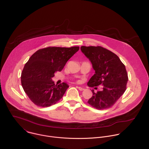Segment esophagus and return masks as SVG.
Here are the masks:
<instances>
[{
  "label": "esophagus",
  "instance_id": "34e87169",
  "mask_svg": "<svg viewBox=\"0 0 149 149\" xmlns=\"http://www.w3.org/2000/svg\"><path fill=\"white\" fill-rule=\"evenodd\" d=\"M77 88H78L80 91H83V90H85L84 88H82V87H77Z\"/></svg>",
  "mask_w": 149,
  "mask_h": 149
}]
</instances>
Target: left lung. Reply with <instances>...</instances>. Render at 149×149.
Masks as SVG:
<instances>
[{"label": "left lung", "mask_w": 149, "mask_h": 149, "mask_svg": "<svg viewBox=\"0 0 149 149\" xmlns=\"http://www.w3.org/2000/svg\"><path fill=\"white\" fill-rule=\"evenodd\" d=\"M81 50L95 70L87 85L90 87H103L96 93L92 90L93 96L88 103L97 110L112 107L126 90L129 78L125 65L117 55L102 47L82 46Z\"/></svg>", "instance_id": "obj_1"}]
</instances>
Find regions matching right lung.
<instances>
[{"instance_id":"add662e5","label":"right lung","mask_w":149,"mask_h":149,"mask_svg":"<svg viewBox=\"0 0 149 149\" xmlns=\"http://www.w3.org/2000/svg\"><path fill=\"white\" fill-rule=\"evenodd\" d=\"M79 49L49 47L38 50L30 57L21 74V84L35 105L49 107L62 98L69 86L65 82L55 86L52 78Z\"/></svg>"}]
</instances>
